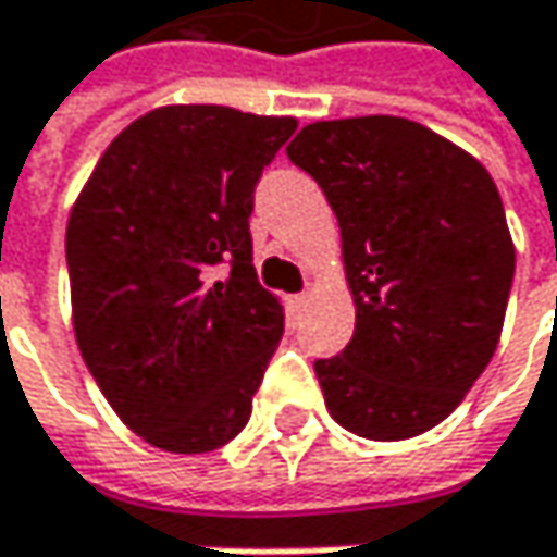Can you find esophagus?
<instances>
[{
	"label": "esophagus",
	"mask_w": 557,
	"mask_h": 557,
	"mask_svg": "<svg viewBox=\"0 0 557 557\" xmlns=\"http://www.w3.org/2000/svg\"><path fill=\"white\" fill-rule=\"evenodd\" d=\"M306 299H309V293H296V296H289V302H293V306H302Z\"/></svg>",
	"instance_id": "esophagus-1"
}]
</instances>
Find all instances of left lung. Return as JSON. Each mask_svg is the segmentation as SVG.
I'll use <instances>...</instances> for the list:
<instances>
[{
    "mask_svg": "<svg viewBox=\"0 0 557 557\" xmlns=\"http://www.w3.org/2000/svg\"><path fill=\"white\" fill-rule=\"evenodd\" d=\"M325 193L355 296V335L315 361L325 406L361 438L429 432L491 364L516 248L497 183L419 122L306 125L286 148Z\"/></svg>",
    "mask_w": 557,
    "mask_h": 557,
    "instance_id": "obj_1",
    "label": "left lung"
}]
</instances>
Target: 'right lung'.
I'll return each mask as SVG.
<instances>
[{"label": "right lung", "mask_w": 557, "mask_h": 557, "mask_svg": "<svg viewBox=\"0 0 557 557\" xmlns=\"http://www.w3.org/2000/svg\"><path fill=\"white\" fill-rule=\"evenodd\" d=\"M296 119L164 106L99 158L66 222L79 355L122 422L154 448L232 442L283 338L258 283L255 186Z\"/></svg>", "instance_id": "obj_1"}]
</instances>
